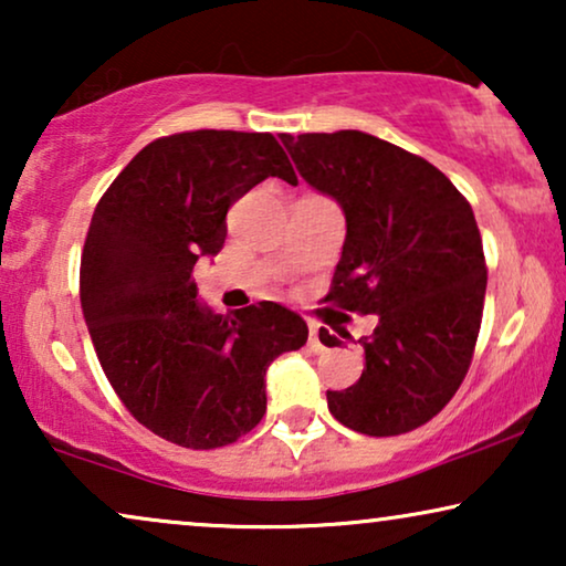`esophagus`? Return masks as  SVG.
Masks as SVG:
<instances>
[{
  "mask_svg": "<svg viewBox=\"0 0 566 566\" xmlns=\"http://www.w3.org/2000/svg\"><path fill=\"white\" fill-rule=\"evenodd\" d=\"M308 347H312V353H324L327 347L319 339V324H308Z\"/></svg>",
  "mask_w": 566,
  "mask_h": 566,
  "instance_id": "esophagus-1",
  "label": "esophagus"
}]
</instances>
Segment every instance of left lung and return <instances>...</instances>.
<instances>
[{
	"label": "left lung",
	"instance_id": "1",
	"mask_svg": "<svg viewBox=\"0 0 566 566\" xmlns=\"http://www.w3.org/2000/svg\"><path fill=\"white\" fill-rule=\"evenodd\" d=\"M281 138L301 177L345 211L343 258L324 301L378 316L360 339L366 370L345 391H327L329 412L374 438L420 428L453 399L474 358L486 291L474 211L428 159L363 130ZM319 339L343 343L327 329Z\"/></svg>",
	"mask_w": 566,
	"mask_h": 566
}]
</instances>
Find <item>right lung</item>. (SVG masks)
<instances>
[{"label": "right lung", "instance_id": "obj_1", "mask_svg": "<svg viewBox=\"0 0 566 566\" xmlns=\"http://www.w3.org/2000/svg\"><path fill=\"white\" fill-rule=\"evenodd\" d=\"M265 177L296 185L273 134L185 130L144 146L92 213L80 298L123 407L169 443H237L268 409L265 370L306 345L296 312L260 301L213 314L192 268L227 239V213Z\"/></svg>", "mask_w": 566, "mask_h": 566}]
</instances>
